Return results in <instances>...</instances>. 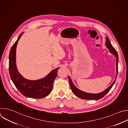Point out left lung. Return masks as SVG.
Instances as JSON below:
<instances>
[{
    "instance_id": "8db88e82",
    "label": "left lung",
    "mask_w": 128,
    "mask_h": 128,
    "mask_svg": "<svg viewBox=\"0 0 128 128\" xmlns=\"http://www.w3.org/2000/svg\"><path fill=\"white\" fill-rule=\"evenodd\" d=\"M106 46L109 49L110 52L112 54H113L116 56V79L114 82L109 86L106 90H104L103 92L99 93V94H90V93H86L84 92H82V91L78 90L74 84H73L71 78L70 77L68 78L69 83L70 84L71 88L72 90V92H73L76 96L82 99H86V100H99L103 98L105 95H106L108 92L110 90V89L112 88V86H114L117 76L118 74V54L116 50H115V48L112 46V45L110 40H109V38H106Z\"/></svg>"
}]
</instances>
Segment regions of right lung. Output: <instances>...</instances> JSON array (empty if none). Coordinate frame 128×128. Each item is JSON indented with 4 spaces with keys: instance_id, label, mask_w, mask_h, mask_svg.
<instances>
[{
    "instance_id": "obj_1",
    "label": "right lung",
    "mask_w": 128,
    "mask_h": 128,
    "mask_svg": "<svg viewBox=\"0 0 128 128\" xmlns=\"http://www.w3.org/2000/svg\"><path fill=\"white\" fill-rule=\"evenodd\" d=\"M12 46L9 54V72L12 80L17 89L24 96L34 99H41L48 96L52 88V83L57 76L59 68L53 70L45 78L38 80H29L23 78L18 72L16 65V50L18 40Z\"/></svg>"
}]
</instances>
